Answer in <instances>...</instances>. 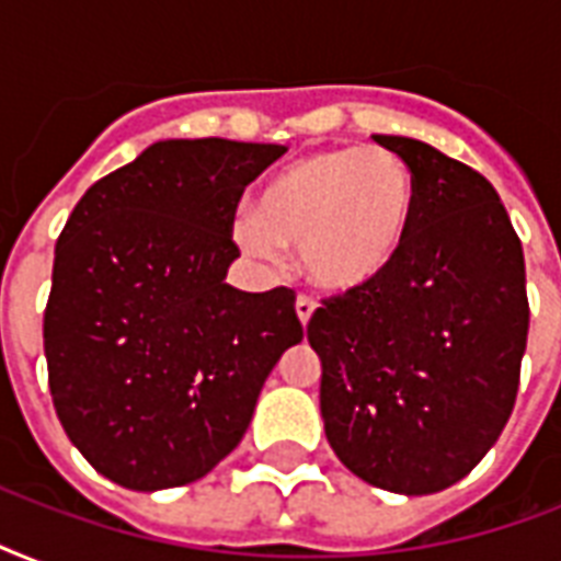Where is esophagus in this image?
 <instances>
[{
    "label": "esophagus",
    "mask_w": 561,
    "mask_h": 561,
    "mask_svg": "<svg viewBox=\"0 0 561 561\" xmlns=\"http://www.w3.org/2000/svg\"><path fill=\"white\" fill-rule=\"evenodd\" d=\"M317 311V299L306 297V294H299L297 297V317H299V323L308 325V320H311V314Z\"/></svg>",
    "instance_id": "esophagus-1"
}]
</instances>
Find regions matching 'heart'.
<instances>
[{
	"label": "heart",
	"mask_w": 561,
	"mask_h": 561,
	"mask_svg": "<svg viewBox=\"0 0 561 561\" xmlns=\"http://www.w3.org/2000/svg\"><path fill=\"white\" fill-rule=\"evenodd\" d=\"M416 206V178L399 153L381 145L337 148L276 171L255 211L238 215L232 236L267 262L279 259L282 247H299L308 279L355 290L399 262Z\"/></svg>",
	"instance_id": "obj_1"
}]
</instances>
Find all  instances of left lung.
Here are the masks:
<instances>
[{"mask_svg": "<svg viewBox=\"0 0 561 561\" xmlns=\"http://www.w3.org/2000/svg\"><path fill=\"white\" fill-rule=\"evenodd\" d=\"M419 188L408 247L381 279L323 299L325 439L352 474L431 495L478 466L515 408L530 329L524 250L483 174L408 136H373Z\"/></svg>", "mask_w": 561, "mask_h": 561, "instance_id": "left-lung-1", "label": "left lung"}]
</instances>
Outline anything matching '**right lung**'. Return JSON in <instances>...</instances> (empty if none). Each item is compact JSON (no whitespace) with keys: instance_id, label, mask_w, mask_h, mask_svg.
Wrapping results in <instances>:
<instances>
[{"instance_id":"right-lung-1","label":"right lung","mask_w":561,"mask_h":561,"mask_svg":"<svg viewBox=\"0 0 561 561\" xmlns=\"http://www.w3.org/2000/svg\"><path fill=\"white\" fill-rule=\"evenodd\" d=\"M288 148L165 139L87 188L43 317L57 419L95 471L157 492L209 474L302 341L297 294L227 285L244 188Z\"/></svg>"}]
</instances>
